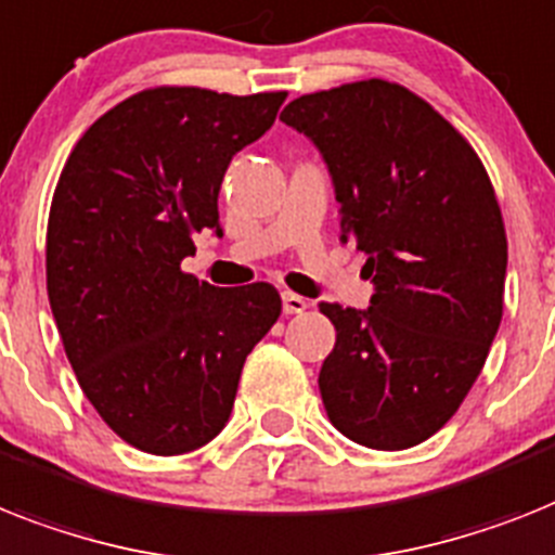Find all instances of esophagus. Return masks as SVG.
<instances>
[{"label":"esophagus","mask_w":555,"mask_h":555,"mask_svg":"<svg viewBox=\"0 0 555 555\" xmlns=\"http://www.w3.org/2000/svg\"><path fill=\"white\" fill-rule=\"evenodd\" d=\"M309 309V300L300 295H295V292H283V311L286 314H304V311Z\"/></svg>","instance_id":"esophagus-1"}]
</instances>
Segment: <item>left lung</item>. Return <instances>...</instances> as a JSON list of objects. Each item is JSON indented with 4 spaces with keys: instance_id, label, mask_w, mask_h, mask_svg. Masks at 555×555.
I'll return each instance as SVG.
<instances>
[{
    "instance_id": "obj_1",
    "label": "left lung",
    "mask_w": 555,
    "mask_h": 555,
    "mask_svg": "<svg viewBox=\"0 0 555 555\" xmlns=\"http://www.w3.org/2000/svg\"><path fill=\"white\" fill-rule=\"evenodd\" d=\"M281 121L314 141L365 251V311L320 304L337 343L320 369L332 425L377 451L420 446L479 377L505 304L507 237L474 146L409 87L383 79L300 95Z\"/></svg>"
}]
</instances>
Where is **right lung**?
Instances as JSON below:
<instances>
[{
	"label": "right lung",
	"instance_id": "obj_1",
	"mask_svg": "<svg viewBox=\"0 0 555 555\" xmlns=\"http://www.w3.org/2000/svg\"><path fill=\"white\" fill-rule=\"evenodd\" d=\"M283 102V90H141L90 124L59 176L50 309L85 397L139 451L176 456L218 437L246 354L281 318L272 283L218 288L181 260L201 232L223 235V172Z\"/></svg>",
	"mask_w": 555,
	"mask_h": 555
}]
</instances>
